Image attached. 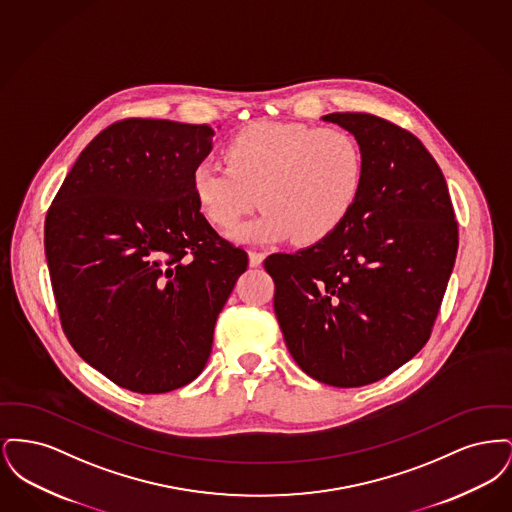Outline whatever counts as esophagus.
I'll return each instance as SVG.
<instances>
[{
	"label": "esophagus",
	"mask_w": 512,
	"mask_h": 512,
	"mask_svg": "<svg viewBox=\"0 0 512 512\" xmlns=\"http://www.w3.org/2000/svg\"><path fill=\"white\" fill-rule=\"evenodd\" d=\"M263 261H265V253H263V251L249 249V265H251V267H259Z\"/></svg>",
	"instance_id": "1"
}]
</instances>
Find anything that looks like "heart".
Wrapping results in <instances>:
<instances>
[{
    "instance_id": "heart-1",
    "label": "heart",
    "mask_w": 512,
    "mask_h": 512,
    "mask_svg": "<svg viewBox=\"0 0 512 512\" xmlns=\"http://www.w3.org/2000/svg\"><path fill=\"white\" fill-rule=\"evenodd\" d=\"M224 159L195 167L192 192L220 230L234 228L259 201L267 207L232 232L238 240L322 242L349 219L365 186L361 144L338 126L257 122L228 142Z\"/></svg>"
}]
</instances>
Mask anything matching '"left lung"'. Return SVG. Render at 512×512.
<instances>
[{"label":"left lung","instance_id":"8db88e82","mask_svg":"<svg viewBox=\"0 0 512 512\" xmlns=\"http://www.w3.org/2000/svg\"><path fill=\"white\" fill-rule=\"evenodd\" d=\"M365 155L363 194L326 240L274 253V313L293 361L322 384L386 378L430 340L455 265L459 226L445 178L409 130L330 113Z\"/></svg>","mask_w":512,"mask_h":512}]
</instances>
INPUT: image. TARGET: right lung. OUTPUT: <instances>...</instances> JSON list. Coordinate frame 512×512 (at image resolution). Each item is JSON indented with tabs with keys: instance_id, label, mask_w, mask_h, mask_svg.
Returning <instances> with one entry per match:
<instances>
[{
	"instance_id": "add662e5",
	"label": "right lung",
	"mask_w": 512,
	"mask_h": 512,
	"mask_svg": "<svg viewBox=\"0 0 512 512\" xmlns=\"http://www.w3.org/2000/svg\"><path fill=\"white\" fill-rule=\"evenodd\" d=\"M213 128L122 119L86 146L46 215L63 332L111 382L167 393L207 365L247 253L199 213L192 172Z\"/></svg>"
}]
</instances>
